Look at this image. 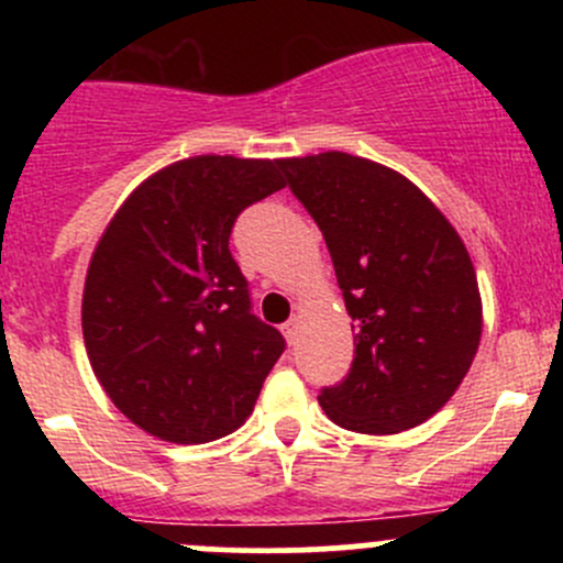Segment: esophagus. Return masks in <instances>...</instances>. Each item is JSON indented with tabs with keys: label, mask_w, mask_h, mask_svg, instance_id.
I'll return each mask as SVG.
<instances>
[{
	"label": "esophagus",
	"mask_w": 563,
	"mask_h": 563,
	"mask_svg": "<svg viewBox=\"0 0 563 563\" xmlns=\"http://www.w3.org/2000/svg\"><path fill=\"white\" fill-rule=\"evenodd\" d=\"M283 334H286L288 345L297 343V338H299V321H297V318H294V321H288V323H283Z\"/></svg>",
	"instance_id": "obj_1"
}]
</instances>
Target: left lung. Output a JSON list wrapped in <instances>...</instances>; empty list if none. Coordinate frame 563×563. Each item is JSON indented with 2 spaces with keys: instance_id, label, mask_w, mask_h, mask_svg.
I'll return each mask as SVG.
<instances>
[{
  "instance_id": "1",
  "label": "left lung",
  "mask_w": 563,
  "mask_h": 563,
  "mask_svg": "<svg viewBox=\"0 0 563 563\" xmlns=\"http://www.w3.org/2000/svg\"><path fill=\"white\" fill-rule=\"evenodd\" d=\"M321 229L356 356L318 402L334 424L391 435L450 402L482 338L474 264L455 225L395 168L349 152L283 157Z\"/></svg>"
}]
</instances>
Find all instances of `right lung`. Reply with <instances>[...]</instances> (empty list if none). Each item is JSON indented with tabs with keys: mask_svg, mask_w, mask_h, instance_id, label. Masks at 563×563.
<instances>
[{
	"mask_svg": "<svg viewBox=\"0 0 563 563\" xmlns=\"http://www.w3.org/2000/svg\"><path fill=\"white\" fill-rule=\"evenodd\" d=\"M280 187V161L196 155L146 176L108 220L84 280V345L144 433L207 444L253 413L286 340L250 313L229 236Z\"/></svg>",
	"mask_w": 563,
	"mask_h": 563,
	"instance_id": "obj_1",
	"label": "right lung"
}]
</instances>
